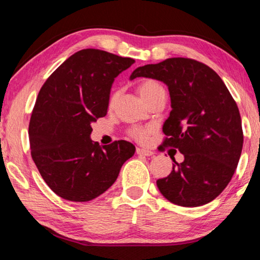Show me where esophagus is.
Wrapping results in <instances>:
<instances>
[{
  "label": "esophagus",
  "instance_id": "1",
  "mask_svg": "<svg viewBox=\"0 0 260 260\" xmlns=\"http://www.w3.org/2000/svg\"><path fill=\"white\" fill-rule=\"evenodd\" d=\"M136 153H137L138 155H145V156H151L154 154L152 151H148V149H145V148H139V147L136 148Z\"/></svg>",
  "mask_w": 260,
  "mask_h": 260
}]
</instances>
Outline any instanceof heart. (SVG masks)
Wrapping results in <instances>:
<instances>
[{
	"mask_svg": "<svg viewBox=\"0 0 260 260\" xmlns=\"http://www.w3.org/2000/svg\"><path fill=\"white\" fill-rule=\"evenodd\" d=\"M161 91H165V90H163L162 85L155 80H144L143 82H140L138 85V92L146 103H148L149 100L155 97L157 93H160ZM117 97H118V91L117 90L113 91L111 97H109V106L112 107L113 105L115 104ZM149 134H151V127L133 126L127 130V135L139 143L146 142Z\"/></svg>",
	"mask_w": 260,
	"mask_h": 260,
	"instance_id": "b5f03b06",
	"label": "heart"
}]
</instances>
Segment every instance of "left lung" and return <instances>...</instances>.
Listing matches in <instances>:
<instances>
[{"label": "left lung", "mask_w": 260, "mask_h": 260, "mask_svg": "<svg viewBox=\"0 0 260 260\" xmlns=\"http://www.w3.org/2000/svg\"><path fill=\"white\" fill-rule=\"evenodd\" d=\"M165 82L171 98L163 124L166 147L184 154L170 175L157 179L161 194L180 207H200L215 200L233 177L243 146L235 100L217 73L190 58H169L136 68L130 79Z\"/></svg>", "instance_id": "1"}]
</instances>
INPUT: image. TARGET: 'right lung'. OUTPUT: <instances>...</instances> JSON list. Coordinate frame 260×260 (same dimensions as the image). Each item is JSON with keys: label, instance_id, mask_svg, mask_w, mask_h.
Here are the masks:
<instances>
[{"label": "right lung", "instance_id": "add662e5", "mask_svg": "<svg viewBox=\"0 0 260 260\" xmlns=\"http://www.w3.org/2000/svg\"><path fill=\"white\" fill-rule=\"evenodd\" d=\"M135 60L98 49L66 59L44 82L31 112V158L45 183L68 201L86 202L115 183L136 148L125 140L100 147L91 123L107 114L114 79Z\"/></svg>", "mask_w": 260, "mask_h": 260}]
</instances>
